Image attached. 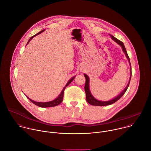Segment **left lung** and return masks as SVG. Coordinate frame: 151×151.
I'll return each instance as SVG.
<instances>
[{
  "label": "left lung",
  "mask_w": 151,
  "mask_h": 151,
  "mask_svg": "<svg viewBox=\"0 0 151 151\" xmlns=\"http://www.w3.org/2000/svg\"><path fill=\"white\" fill-rule=\"evenodd\" d=\"M109 36L112 37V39L113 40H114L116 43H118V44L121 45L122 47V50L124 51V52L125 54V55L127 57V58H128V61L129 63H130V58H129L128 55V54L127 52V51H126V49L125 48V46L123 44V42H121V40H118V39H116V37H115L114 36L111 35H109ZM131 66V64H130ZM84 76L85 77V79H86V81H85V94H86V100L87 101V102L90 104L91 105H93V106H107V105H109V104H112L113 103H114L115 102H116V101H118L119 99H121V97L125 94V91H127L128 86H129V84H130V79H131V78H132V67H130V81H129V82L127 86V87L125 88V90L119 94L118 95L117 97H116L115 99L111 100H109V101H99L97 99H96L91 94L90 91V89H89V78L88 76L86 75V74H84Z\"/></svg>",
  "instance_id": "1"
}]
</instances>
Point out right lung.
<instances>
[{
  "label": "right lung",
  "instance_id": "obj_1",
  "mask_svg": "<svg viewBox=\"0 0 151 151\" xmlns=\"http://www.w3.org/2000/svg\"><path fill=\"white\" fill-rule=\"evenodd\" d=\"M44 30H42L41 32H39L38 33L36 34L35 35L32 36V37L30 38V39L29 40V41H28V42H27V44H28V43L30 42V40L33 37H35V36L39 35V33H41L42 32H43ZM74 78H75V77H73L72 79H70L68 81V82L67 83V84L66 85L65 87H64V88L63 89V90H62V91L61 92V93H60V94L59 95V96H58L57 99H55V100H52V101H48V102H37V101H33V100H31L30 99H29V98L27 97V98L29 99V100H30V101L32 102L33 104H36V105L37 106L41 107H50L56 106L60 104L62 102L63 99V96H64V90H65V88H66L67 86H68V85L71 83V82L73 80Z\"/></svg>",
  "mask_w": 151,
  "mask_h": 151
}]
</instances>
